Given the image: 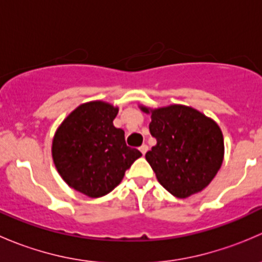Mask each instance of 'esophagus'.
<instances>
[{
    "instance_id": "34e87169",
    "label": "esophagus",
    "mask_w": 262,
    "mask_h": 262,
    "mask_svg": "<svg viewBox=\"0 0 262 262\" xmlns=\"http://www.w3.org/2000/svg\"><path fill=\"white\" fill-rule=\"evenodd\" d=\"M139 150H141L142 155L144 156L147 153V150H148V146H147V144H142V146L139 147Z\"/></svg>"
}]
</instances>
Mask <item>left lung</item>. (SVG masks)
I'll list each match as a JSON object with an SVG mask.
<instances>
[{
	"label": "left lung",
	"mask_w": 262,
	"mask_h": 262,
	"mask_svg": "<svg viewBox=\"0 0 262 262\" xmlns=\"http://www.w3.org/2000/svg\"><path fill=\"white\" fill-rule=\"evenodd\" d=\"M139 107L152 119L149 132L157 144L146 153V160L158 182L180 199L202 191L223 162L224 142L218 124L185 105Z\"/></svg>",
	"instance_id": "left-lung-1"
}]
</instances>
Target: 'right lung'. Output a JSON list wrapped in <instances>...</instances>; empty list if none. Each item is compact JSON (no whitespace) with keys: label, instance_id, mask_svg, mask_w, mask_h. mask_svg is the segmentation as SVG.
I'll return each mask as SVG.
<instances>
[{"label":"right lung","instance_id":"right-lung-1","mask_svg":"<svg viewBox=\"0 0 262 262\" xmlns=\"http://www.w3.org/2000/svg\"><path fill=\"white\" fill-rule=\"evenodd\" d=\"M118 112L109 102L82 104L62 121L53 138L57 171L68 186L90 198L114 190L142 156L126 146L124 130L113 124Z\"/></svg>","mask_w":262,"mask_h":262}]
</instances>
